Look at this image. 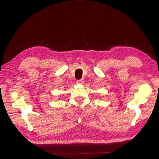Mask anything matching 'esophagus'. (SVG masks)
<instances>
[{
    "label": "esophagus",
    "instance_id": "esophagus-1",
    "mask_svg": "<svg viewBox=\"0 0 159 159\" xmlns=\"http://www.w3.org/2000/svg\"><path fill=\"white\" fill-rule=\"evenodd\" d=\"M84 80H83V79H80V80H77L76 83H77V84H83V83H84Z\"/></svg>",
    "mask_w": 159,
    "mask_h": 159
}]
</instances>
